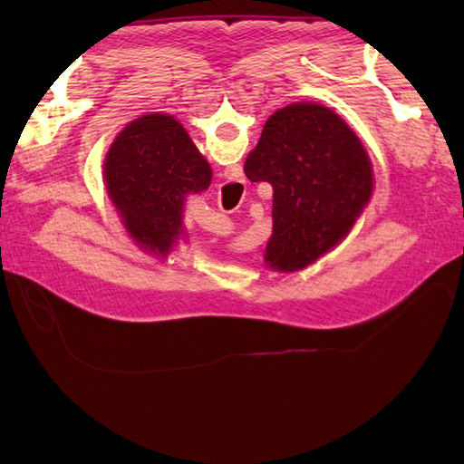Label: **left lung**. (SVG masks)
Returning <instances> with one entry per match:
<instances>
[{"instance_id":"obj_1","label":"left lung","mask_w":464,"mask_h":464,"mask_svg":"<svg viewBox=\"0 0 464 464\" xmlns=\"http://www.w3.org/2000/svg\"><path fill=\"white\" fill-rule=\"evenodd\" d=\"M243 169L249 181L273 187L265 261L283 273L309 267L339 245L372 193V165L359 137L319 103L275 111Z\"/></svg>"}]
</instances>
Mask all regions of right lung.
I'll use <instances>...</instances> for the list:
<instances>
[{
  "label": "right lung",
  "mask_w": 464,
  "mask_h": 464,
  "mask_svg": "<svg viewBox=\"0 0 464 464\" xmlns=\"http://www.w3.org/2000/svg\"><path fill=\"white\" fill-rule=\"evenodd\" d=\"M211 165L185 127L167 113L127 123L103 163V179L133 241L167 257L183 235V205L189 193L211 183Z\"/></svg>",
  "instance_id": "right-lung-1"
}]
</instances>
